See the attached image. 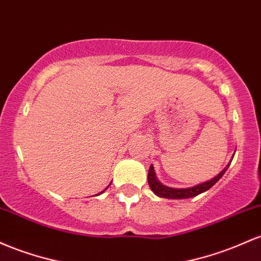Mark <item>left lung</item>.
I'll return each mask as SVG.
<instances>
[{
    "instance_id": "1",
    "label": "left lung",
    "mask_w": 261,
    "mask_h": 261,
    "mask_svg": "<svg viewBox=\"0 0 261 261\" xmlns=\"http://www.w3.org/2000/svg\"><path fill=\"white\" fill-rule=\"evenodd\" d=\"M229 164H228L225 168L222 170L221 172L216 177L211 178V180L206 181V182H202L200 185H196L192 187H187V189H174V187H169L163 185L159 180H158L156 176H155L154 166L150 165L148 172V184L150 186L151 191L154 192L155 195L159 196V197L163 198H171V200H180V198H191L195 197V196L202 194V192L207 191L211 187L215 185L216 182L224 175L225 170L228 169Z\"/></svg>"
}]
</instances>
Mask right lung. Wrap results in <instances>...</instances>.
Wrapping results in <instances>:
<instances>
[{"mask_svg":"<svg viewBox=\"0 0 261 261\" xmlns=\"http://www.w3.org/2000/svg\"><path fill=\"white\" fill-rule=\"evenodd\" d=\"M102 192H103V191H102ZM102 192H99V194H98V195H101V194H102ZM98 195H96V196H98Z\"/></svg>","mask_w":261,"mask_h":261,"instance_id":"add662e5","label":"right lung"}]
</instances>
